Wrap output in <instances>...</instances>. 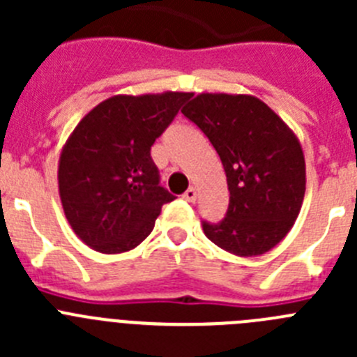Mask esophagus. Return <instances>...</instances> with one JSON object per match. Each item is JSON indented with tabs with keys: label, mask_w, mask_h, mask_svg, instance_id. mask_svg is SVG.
<instances>
[{
	"label": "esophagus",
	"mask_w": 357,
	"mask_h": 357,
	"mask_svg": "<svg viewBox=\"0 0 357 357\" xmlns=\"http://www.w3.org/2000/svg\"><path fill=\"white\" fill-rule=\"evenodd\" d=\"M184 200H188V202H195V200H197V189L189 188L188 191H185V193H184Z\"/></svg>",
	"instance_id": "obj_1"
}]
</instances>
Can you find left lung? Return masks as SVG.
<instances>
[{"label":"left lung","mask_w":357,"mask_h":357,"mask_svg":"<svg viewBox=\"0 0 357 357\" xmlns=\"http://www.w3.org/2000/svg\"><path fill=\"white\" fill-rule=\"evenodd\" d=\"M182 114L216 148L229 185L227 216L204 222L206 236L239 257L272 250L304 202L305 160L296 134L252 94L200 93Z\"/></svg>","instance_id":"left-lung-1"}]
</instances>
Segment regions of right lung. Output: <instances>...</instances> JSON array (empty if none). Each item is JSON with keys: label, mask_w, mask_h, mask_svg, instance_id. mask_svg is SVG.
<instances>
[{"label": "right lung", "mask_w": 357, "mask_h": 357, "mask_svg": "<svg viewBox=\"0 0 357 357\" xmlns=\"http://www.w3.org/2000/svg\"><path fill=\"white\" fill-rule=\"evenodd\" d=\"M191 93L116 94L69 134L59 159V195L69 225L100 254H121L148 238L173 195L159 185L151 144Z\"/></svg>", "instance_id": "add662e5"}]
</instances>
